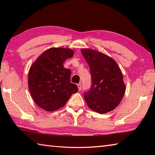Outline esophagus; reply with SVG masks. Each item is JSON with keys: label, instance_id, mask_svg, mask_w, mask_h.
Masks as SVG:
<instances>
[{"label": "esophagus", "instance_id": "esophagus-1", "mask_svg": "<svg viewBox=\"0 0 155 155\" xmlns=\"http://www.w3.org/2000/svg\"><path fill=\"white\" fill-rule=\"evenodd\" d=\"M77 86H78V90L81 91V90L82 89V85H81V83L78 84Z\"/></svg>", "mask_w": 155, "mask_h": 155}]
</instances>
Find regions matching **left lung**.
Listing matches in <instances>:
<instances>
[{"mask_svg":"<svg viewBox=\"0 0 155 155\" xmlns=\"http://www.w3.org/2000/svg\"><path fill=\"white\" fill-rule=\"evenodd\" d=\"M89 66L91 87L84 92L91 109L100 114L114 110L123 98L126 86L120 68L114 59L93 49H82Z\"/></svg>","mask_w":155,"mask_h":155,"instance_id":"left-lung-1","label":"left lung"}]
</instances>
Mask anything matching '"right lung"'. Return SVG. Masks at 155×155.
<instances>
[{"label":"right lung","mask_w":155,"mask_h":155,"mask_svg":"<svg viewBox=\"0 0 155 155\" xmlns=\"http://www.w3.org/2000/svg\"><path fill=\"white\" fill-rule=\"evenodd\" d=\"M70 48H51L45 51L30 68L28 84L31 96L39 107L54 111L64 107L78 87L71 83V71L63 67L72 58Z\"/></svg>","instance_id":"1"}]
</instances>
